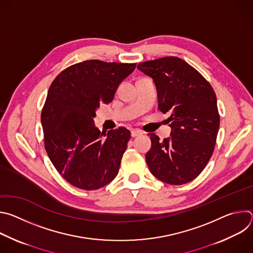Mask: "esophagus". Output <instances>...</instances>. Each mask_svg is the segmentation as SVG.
<instances>
[{
    "instance_id": "34e87169",
    "label": "esophagus",
    "mask_w": 253,
    "mask_h": 253,
    "mask_svg": "<svg viewBox=\"0 0 253 253\" xmlns=\"http://www.w3.org/2000/svg\"><path fill=\"white\" fill-rule=\"evenodd\" d=\"M142 134H143V132L141 130H138V129H135V130L131 131V136L132 137H137V136H140Z\"/></svg>"
}]
</instances>
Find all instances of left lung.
Returning <instances> with one entry per match:
<instances>
[{
	"mask_svg": "<svg viewBox=\"0 0 253 253\" xmlns=\"http://www.w3.org/2000/svg\"><path fill=\"white\" fill-rule=\"evenodd\" d=\"M138 69L153 78L158 108L172 128L171 137L149 133L152 146L146 153L151 173L171 185L195 179L214 151L220 116L210 83L184 60L167 56L138 64Z\"/></svg>",
	"mask_w": 253,
	"mask_h": 253,
	"instance_id": "left-lung-1",
	"label": "left lung"
}]
</instances>
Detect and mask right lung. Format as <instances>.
<instances>
[{"mask_svg": "<svg viewBox=\"0 0 253 253\" xmlns=\"http://www.w3.org/2000/svg\"><path fill=\"white\" fill-rule=\"evenodd\" d=\"M136 63L87 60L64 69L52 82L41 113L44 146L59 174L79 189L96 190L117 176L130 131L103 132L95 112L110 103Z\"/></svg>", "mask_w": 253, "mask_h": 253, "instance_id": "obj_1", "label": "right lung"}]
</instances>
